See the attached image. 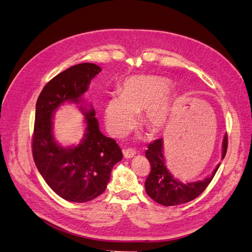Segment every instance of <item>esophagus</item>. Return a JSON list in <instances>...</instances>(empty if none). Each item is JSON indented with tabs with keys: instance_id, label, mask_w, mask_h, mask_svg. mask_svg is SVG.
<instances>
[{
	"instance_id": "obj_1",
	"label": "esophagus",
	"mask_w": 252,
	"mask_h": 252,
	"mask_svg": "<svg viewBox=\"0 0 252 252\" xmlns=\"http://www.w3.org/2000/svg\"><path fill=\"white\" fill-rule=\"evenodd\" d=\"M136 155V151L133 149H126L124 150V156L126 159H131Z\"/></svg>"
}]
</instances>
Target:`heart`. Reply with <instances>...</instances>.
Wrapping results in <instances>:
<instances>
[{
    "instance_id": "heart-1",
    "label": "heart",
    "mask_w": 252,
    "mask_h": 252,
    "mask_svg": "<svg viewBox=\"0 0 252 252\" xmlns=\"http://www.w3.org/2000/svg\"><path fill=\"white\" fill-rule=\"evenodd\" d=\"M174 97L166 79L157 76H133L113 94L104 105V123L109 133L123 138L136 126L143 111V123L152 132H161L169 123Z\"/></svg>"
}]
</instances>
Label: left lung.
Returning a JSON list of instances; mask_svg holds the SVG:
<instances>
[{"mask_svg":"<svg viewBox=\"0 0 252 252\" xmlns=\"http://www.w3.org/2000/svg\"><path fill=\"white\" fill-rule=\"evenodd\" d=\"M227 152V135L225 134L222 141V159ZM145 156L151 163V173L144 183L145 191L154 201L164 206H174L188 203L205 190L212 182L219 163L213 173L203 180L196 182H182L174 177L166 166V160L163 154V139H157L150 143Z\"/></svg>","mask_w":252,"mask_h":252,"instance_id":"1","label":"left lung"}]
</instances>
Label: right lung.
Returning <instances> with one entry per match:
<instances>
[{
    "mask_svg": "<svg viewBox=\"0 0 252 252\" xmlns=\"http://www.w3.org/2000/svg\"><path fill=\"white\" fill-rule=\"evenodd\" d=\"M101 71L91 63L75 64L53 77L40 92L35 107L32 154L46 183L63 199L84 203L107 189L112 168L123 159L116 141L99 129L92 107L83 105V95ZM75 103L86 121L83 139L76 146L63 147L53 134L54 113L64 103Z\"/></svg>",
    "mask_w": 252,
    "mask_h": 252,
    "instance_id": "right-lung-1",
    "label": "right lung"
}]
</instances>
